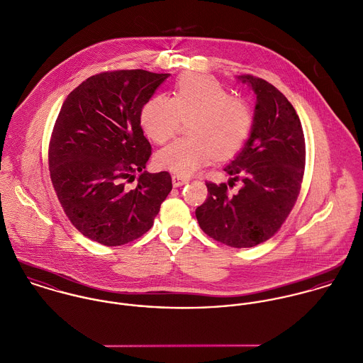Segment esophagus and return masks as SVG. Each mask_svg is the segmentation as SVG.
Segmentation results:
<instances>
[{"label": "esophagus", "instance_id": "obj_1", "mask_svg": "<svg viewBox=\"0 0 363 363\" xmlns=\"http://www.w3.org/2000/svg\"><path fill=\"white\" fill-rule=\"evenodd\" d=\"M187 182H189V179L182 177V176H179V174H173V176H172V183H173L174 187H180V186L186 184Z\"/></svg>", "mask_w": 363, "mask_h": 363}]
</instances>
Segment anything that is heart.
Segmentation results:
<instances>
[{
  "label": "heart",
  "mask_w": 363,
  "mask_h": 363,
  "mask_svg": "<svg viewBox=\"0 0 363 363\" xmlns=\"http://www.w3.org/2000/svg\"><path fill=\"white\" fill-rule=\"evenodd\" d=\"M182 118H191L189 137L156 154V163L179 176H190L215 156L228 159L246 144L253 128V110L245 99L230 96L219 81L208 75L179 79L173 98L155 95L144 104L140 121L145 134L164 144L177 133Z\"/></svg>",
  "instance_id": "1"
}]
</instances>
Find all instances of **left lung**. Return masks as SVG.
Here are the masks:
<instances>
[{
    "label": "left lung",
    "mask_w": 363,
    "mask_h": 363,
    "mask_svg": "<svg viewBox=\"0 0 363 363\" xmlns=\"http://www.w3.org/2000/svg\"><path fill=\"white\" fill-rule=\"evenodd\" d=\"M256 94L253 128L242 151L223 169L230 180L207 182L208 197L196 209L200 228L238 249L274 236L295 206L303 179L306 148L302 124L291 102L269 82L240 75ZM242 182L232 196L227 186Z\"/></svg>",
    "instance_id": "8db88e82"
}]
</instances>
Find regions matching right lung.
<instances>
[{
    "mask_svg": "<svg viewBox=\"0 0 363 363\" xmlns=\"http://www.w3.org/2000/svg\"><path fill=\"white\" fill-rule=\"evenodd\" d=\"M169 74L102 72L64 101L52 128L49 169L58 201L88 239L121 246L147 233L172 190L167 172L148 173L151 144L140 114ZM138 171L135 189L125 180Z\"/></svg>",
    "mask_w": 363,
    "mask_h": 363,
    "instance_id": "obj_1",
    "label": "right lung"
}]
</instances>
